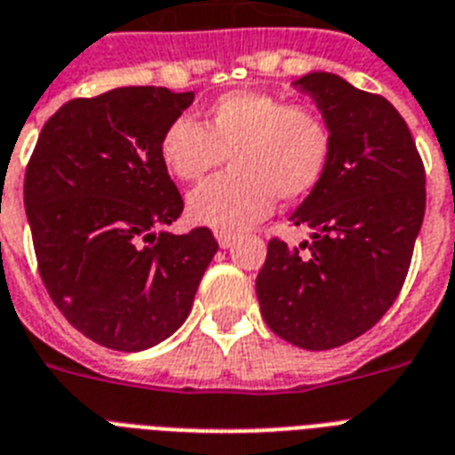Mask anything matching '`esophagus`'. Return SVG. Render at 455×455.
I'll return each mask as SVG.
<instances>
[{"mask_svg":"<svg viewBox=\"0 0 455 455\" xmlns=\"http://www.w3.org/2000/svg\"><path fill=\"white\" fill-rule=\"evenodd\" d=\"M217 243H220V248H231V245H234L235 243V234H227V231H217Z\"/></svg>","mask_w":455,"mask_h":455,"instance_id":"34e87169","label":"esophagus"}]
</instances>
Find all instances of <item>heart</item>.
I'll list each match as a JSON object with an SVG mask.
<instances>
[{"label": "heart", "mask_w": 455, "mask_h": 455, "mask_svg": "<svg viewBox=\"0 0 455 455\" xmlns=\"http://www.w3.org/2000/svg\"><path fill=\"white\" fill-rule=\"evenodd\" d=\"M231 170L188 196L196 224L241 231L271 212L281 198L295 203L323 181L332 157V130L321 110L281 96L235 89L214 99L200 123L177 117L160 137V160L184 184L224 163Z\"/></svg>", "instance_id": "obj_1"}]
</instances>
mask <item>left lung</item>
<instances>
[{
  "mask_svg": "<svg viewBox=\"0 0 455 455\" xmlns=\"http://www.w3.org/2000/svg\"><path fill=\"white\" fill-rule=\"evenodd\" d=\"M332 130L323 181L291 214L298 248L271 238L257 299L271 331L302 349H332L395 304L425 217V167L399 110L339 75L292 82Z\"/></svg>",
  "mask_w": 455,
  "mask_h": 455,
  "instance_id": "8db88e82",
  "label": "left lung"
}]
</instances>
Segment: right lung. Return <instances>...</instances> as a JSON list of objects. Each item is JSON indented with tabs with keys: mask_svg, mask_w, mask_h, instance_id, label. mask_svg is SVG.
<instances>
[{
	"mask_svg": "<svg viewBox=\"0 0 455 455\" xmlns=\"http://www.w3.org/2000/svg\"><path fill=\"white\" fill-rule=\"evenodd\" d=\"M193 92L117 87L60 106L25 170V214L39 276L82 335L141 352L184 323L217 252L210 228H156L184 200L160 160V137Z\"/></svg>",
	"mask_w": 455,
	"mask_h": 455,
	"instance_id": "obj_1",
	"label": "right lung"
}]
</instances>
